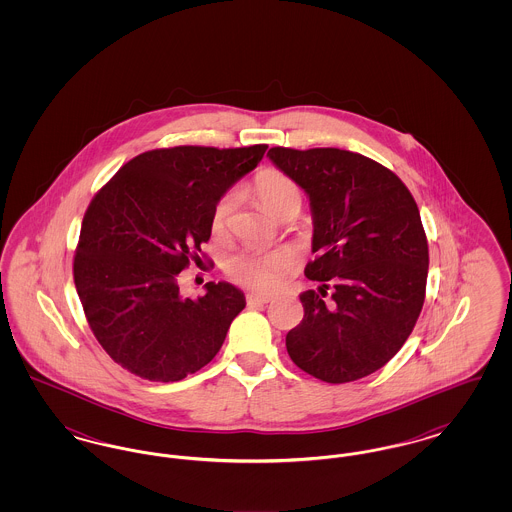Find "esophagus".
<instances>
[{"mask_svg":"<svg viewBox=\"0 0 512 512\" xmlns=\"http://www.w3.org/2000/svg\"><path fill=\"white\" fill-rule=\"evenodd\" d=\"M270 301H272V295H259V293H249V295H247V305H249V307L267 305Z\"/></svg>","mask_w":512,"mask_h":512,"instance_id":"obj_1","label":"esophagus"}]
</instances>
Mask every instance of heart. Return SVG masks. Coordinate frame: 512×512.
<instances>
[{"label": "heart", "instance_id": "1", "mask_svg": "<svg viewBox=\"0 0 512 512\" xmlns=\"http://www.w3.org/2000/svg\"><path fill=\"white\" fill-rule=\"evenodd\" d=\"M253 192L259 199L261 207L270 217L278 219L284 211L292 207H301V192L297 184L284 172H259L253 182ZM234 209V194H224L213 207L211 213V228L215 234L226 230L228 220ZM290 261L282 253H261V251H242L226 261V274L232 282L268 292L274 290L286 276Z\"/></svg>", "mask_w": 512, "mask_h": 512}]
</instances>
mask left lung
Listing matches in <instances>:
<instances>
[{"mask_svg":"<svg viewBox=\"0 0 512 512\" xmlns=\"http://www.w3.org/2000/svg\"><path fill=\"white\" fill-rule=\"evenodd\" d=\"M268 159L307 194L318 292L288 332L293 363L328 384L376 372L411 336L424 305L428 242L407 186L386 167L338 147H272ZM335 286L324 302L327 282Z\"/></svg>","mask_w":512,"mask_h":512,"instance_id":"1","label":"left lung"}]
</instances>
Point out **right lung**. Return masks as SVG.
I'll return each mask as SVG.
<instances>
[{"label": "right lung", "mask_w": 512, "mask_h": 512, "mask_svg": "<svg viewBox=\"0 0 512 512\" xmlns=\"http://www.w3.org/2000/svg\"><path fill=\"white\" fill-rule=\"evenodd\" d=\"M265 144L178 146L128 161L92 199L74 255V286L107 355L151 382H178L211 363L242 290L205 284L182 297L178 274L211 238L215 203L263 159Z\"/></svg>", "instance_id": "right-lung-1"}]
</instances>
